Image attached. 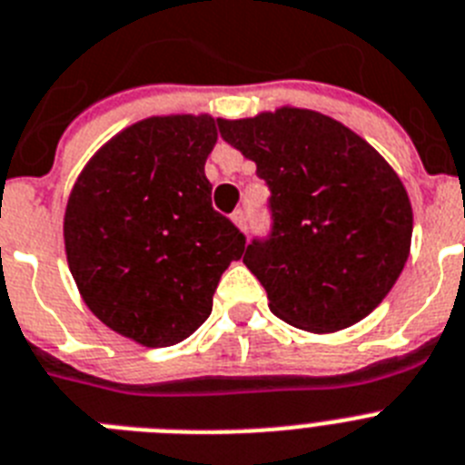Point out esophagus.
<instances>
[{
  "instance_id": "esophagus-1",
  "label": "esophagus",
  "mask_w": 465,
  "mask_h": 465,
  "mask_svg": "<svg viewBox=\"0 0 465 465\" xmlns=\"http://www.w3.org/2000/svg\"><path fill=\"white\" fill-rule=\"evenodd\" d=\"M230 218H232V223H235L240 230L247 228V213H244V209H237V212L232 213Z\"/></svg>"
}]
</instances>
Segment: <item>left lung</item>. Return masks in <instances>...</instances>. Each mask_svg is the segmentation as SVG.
<instances>
[{
  "mask_svg": "<svg viewBox=\"0 0 465 465\" xmlns=\"http://www.w3.org/2000/svg\"><path fill=\"white\" fill-rule=\"evenodd\" d=\"M218 126L272 193V237L244 253L271 311L311 334L364 320L410 259L414 212L395 169L317 110L282 105Z\"/></svg>",
  "mask_w": 465,
  "mask_h": 465,
  "instance_id": "1",
  "label": "left lung"
}]
</instances>
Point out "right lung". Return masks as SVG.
I'll use <instances>...</instances> for the list:
<instances>
[{"instance_id": "1", "label": "right lung", "mask_w": 465, "mask_h": 465, "mask_svg": "<svg viewBox=\"0 0 465 465\" xmlns=\"http://www.w3.org/2000/svg\"><path fill=\"white\" fill-rule=\"evenodd\" d=\"M212 114H157L105 141L79 172L63 216L73 280L89 311L145 348L188 339L244 235L213 212L204 176Z\"/></svg>"}]
</instances>
